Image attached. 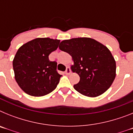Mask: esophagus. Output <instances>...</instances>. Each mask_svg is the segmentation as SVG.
Listing matches in <instances>:
<instances>
[{"instance_id":"1","label":"esophagus","mask_w":133,"mask_h":133,"mask_svg":"<svg viewBox=\"0 0 133 133\" xmlns=\"http://www.w3.org/2000/svg\"><path fill=\"white\" fill-rule=\"evenodd\" d=\"M64 73L66 74V75H70V73H71V71H70V69L69 67H67L66 68V71L64 72Z\"/></svg>"}]
</instances>
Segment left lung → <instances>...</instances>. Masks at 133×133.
<instances>
[{
	"label": "left lung",
	"mask_w": 133,
	"mask_h": 133,
	"mask_svg": "<svg viewBox=\"0 0 133 133\" xmlns=\"http://www.w3.org/2000/svg\"><path fill=\"white\" fill-rule=\"evenodd\" d=\"M59 49L72 56L70 69L80 77L74 85L77 91L97 97L110 88L116 77V62L106 46L93 38L81 37L64 40Z\"/></svg>",
	"instance_id": "1"
}]
</instances>
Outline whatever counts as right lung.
<instances>
[{"label":"right lung","mask_w":133,"mask_h":133,"mask_svg":"<svg viewBox=\"0 0 133 133\" xmlns=\"http://www.w3.org/2000/svg\"><path fill=\"white\" fill-rule=\"evenodd\" d=\"M60 40L36 38L17 50L12 66L16 83L22 90L33 97H42L56 89L62 75L56 71L57 63L49 61Z\"/></svg>","instance_id":"obj_1"}]
</instances>
